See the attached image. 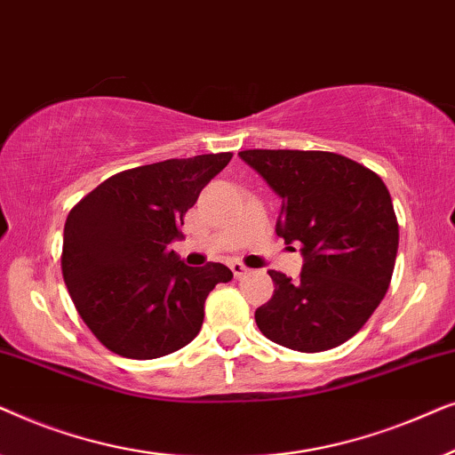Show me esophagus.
Wrapping results in <instances>:
<instances>
[{"label":"esophagus","mask_w":455,"mask_h":455,"mask_svg":"<svg viewBox=\"0 0 455 455\" xmlns=\"http://www.w3.org/2000/svg\"><path fill=\"white\" fill-rule=\"evenodd\" d=\"M229 267H232V271H234V277H235V279L244 277V275H246V273H248V269H246V267H244V265H242V263H240V260H234V263H232V265H229Z\"/></svg>","instance_id":"esophagus-1"}]
</instances>
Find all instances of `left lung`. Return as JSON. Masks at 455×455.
Wrapping results in <instances>:
<instances>
[{
	"label": "left lung",
	"instance_id": "left-lung-1",
	"mask_svg": "<svg viewBox=\"0 0 455 455\" xmlns=\"http://www.w3.org/2000/svg\"><path fill=\"white\" fill-rule=\"evenodd\" d=\"M238 155L282 198L275 232L304 259L298 279L269 271L275 290L254 313L260 333L298 352L341 346L371 319L394 275L400 232L387 186L338 153Z\"/></svg>",
	"mask_w": 455,
	"mask_h": 455
}]
</instances>
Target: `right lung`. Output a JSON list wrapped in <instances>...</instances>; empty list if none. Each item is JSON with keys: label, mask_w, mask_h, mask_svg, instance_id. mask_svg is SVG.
Masks as SVG:
<instances>
[{"label": "right lung", "mask_w": 455, "mask_h": 455, "mask_svg": "<svg viewBox=\"0 0 455 455\" xmlns=\"http://www.w3.org/2000/svg\"><path fill=\"white\" fill-rule=\"evenodd\" d=\"M229 159L211 153L120 172L70 211L61 273L78 315L108 350L151 360L201 331L209 291L234 273L221 263L188 267L170 244Z\"/></svg>", "instance_id": "right-lung-1"}]
</instances>
